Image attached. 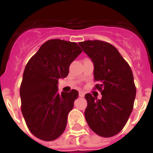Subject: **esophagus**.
<instances>
[{"label":"esophagus","instance_id":"34e87169","mask_svg":"<svg viewBox=\"0 0 153 153\" xmlns=\"http://www.w3.org/2000/svg\"><path fill=\"white\" fill-rule=\"evenodd\" d=\"M79 96L80 97H83L85 96V93H84V92H83V91H79Z\"/></svg>","mask_w":153,"mask_h":153}]
</instances>
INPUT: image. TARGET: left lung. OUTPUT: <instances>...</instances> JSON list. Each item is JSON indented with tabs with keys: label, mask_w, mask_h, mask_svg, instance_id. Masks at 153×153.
Returning <instances> with one entry per match:
<instances>
[{
	"label": "left lung",
	"mask_w": 153,
	"mask_h": 153,
	"mask_svg": "<svg viewBox=\"0 0 153 153\" xmlns=\"http://www.w3.org/2000/svg\"><path fill=\"white\" fill-rule=\"evenodd\" d=\"M79 45L94 65V90L102 94L98 100L85 95V118L93 132L111 137L123 129L133 109L136 89L132 70L118 50L107 42L86 40Z\"/></svg>",
	"instance_id": "8db88e82"
}]
</instances>
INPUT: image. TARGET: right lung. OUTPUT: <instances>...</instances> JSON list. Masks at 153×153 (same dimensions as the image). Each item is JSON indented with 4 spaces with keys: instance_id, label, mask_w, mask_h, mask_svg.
<instances>
[{
    "instance_id": "1",
    "label": "right lung",
    "mask_w": 153,
    "mask_h": 153,
    "mask_svg": "<svg viewBox=\"0 0 153 153\" xmlns=\"http://www.w3.org/2000/svg\"><path fill=\"white\" fill-rule=\"evenodd\" d=\"M82 53L75 42L53 39L46 41L27 62L20 87L21 112L33 136L53 141L64 132L67 116L78 97L77 90L58 93L60 78Z\"/></svg>"
}]
</instances>
